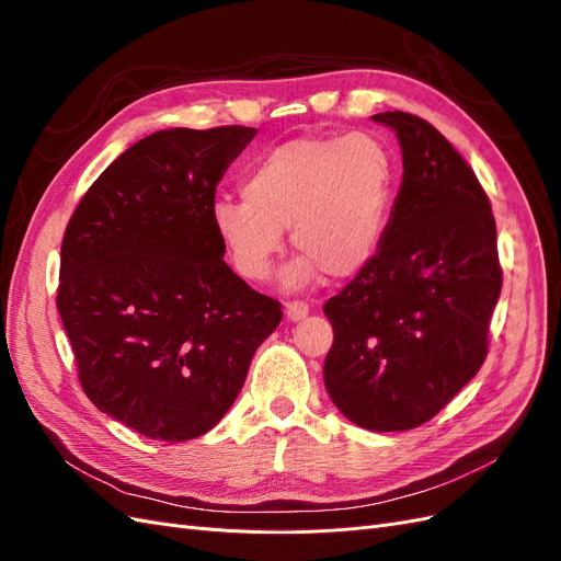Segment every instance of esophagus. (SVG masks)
Wrapping results in <instances>:
<instances>
[{"instance_id":"obj_1","label":"esophagus","mask_w":561,"mask_h":561,"mask_svg":"<svg viewBox=\"0 0 561 561\" xmlns=\"http://www.w3.org/2000/svg\"><path fill=\"white\" fill-rule=\"evenodd\" d=\"M309 304L307 301H287L285 304V316H287V320H301V318H307L309 316Z\"/></svg>"}]
</instances>
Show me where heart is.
Segmentation results:
<instances>
[{
  "instance_id": "heart-1",
  "label": "heart",
  "mask_w": 561,
  "mask_h": 561,
  "mask_svg": "<svg viewBox=\"0 0 561 561\" xmlns=\"http://www.w3.org/2000/svg\"><path fill=\"white\" fill-rule=\"evenodd\" d=\"M241 192L243 201L217 198L210 222L243 278L271 276L290 229L299 260L285 268L287 287L309 285L318 274L348 280L383 241L396 161L375 135H304L254 161Z\"/></svg>"
}]
</instances>
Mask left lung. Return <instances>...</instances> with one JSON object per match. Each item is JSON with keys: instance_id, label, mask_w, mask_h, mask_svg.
<instances>
[{"instance_id": "left-lung-1", "label": "left lung", "mask_w": 561, "mask_h": 561, "mask_svg": "<svg viewBox=\"0 0 561 561\" xmlns=\"http://www.w3.org/2000/svg\"><path fill=\"white\" fill-rule=\"evenodd\" d=\"M398 133L402 186L379 252L325 301V388L377 433L431 421L482 367L501 295L496 222L478 175L426 118L371 116Z\"/></svg>"}]
</instances>
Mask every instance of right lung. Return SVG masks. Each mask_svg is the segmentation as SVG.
Here are the masks:
<instances>
[{
  "label": "right lung",
  "mask_w": 561,
  "mask_h": 561,
  "mask_svg": "<svg viewBox=\"0 0 561 561\" xmlns=\"http://www.w3.org/2000/svg\"><path fill=\"white\" fill-rule=\"evenodd\" d=\"M254 128H171L114 159L60 248L58 313L83 393L145 437L184 443L233 404L280 301L227 266L210 210Z\"/></svg>",
  "instance_id": "right-lung-1"
}]
</instances>
